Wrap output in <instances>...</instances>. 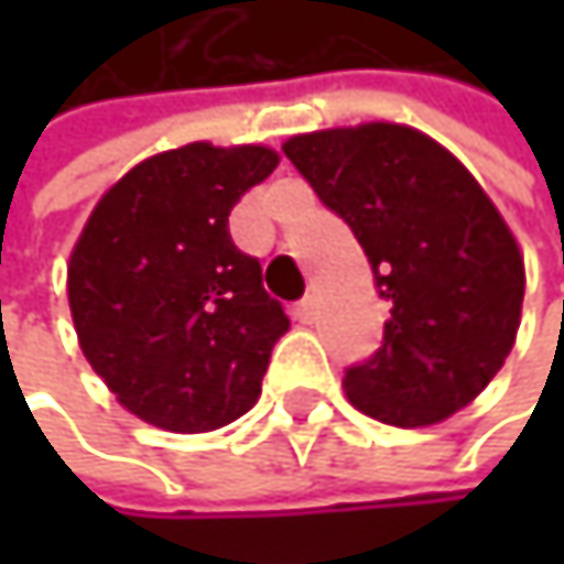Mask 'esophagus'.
Wrapping results in <instances>:
<instances>
[{
  "label": "esophagus",
  "mask_w": 564,
  "mask_h": 564,
  "mask_svg": "<svg viewBox=\"0 0 564 564\" xmlns=\"http://www.w3.org/2000/svg\"><path fill=\"white\" fill-rule=\"evenodd\" d=\"M296 319L300 323H313L316 319V296H306V300L296 303Z\"/></svg>",
  "instance_id": "1"
}]
</instances>
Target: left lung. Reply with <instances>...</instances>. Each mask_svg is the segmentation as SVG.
I'll return each instance as SVG.
<instances>
[{
	"instance_id": "8db88e82",
	"label": "left lung",
	"mask_w": 564,
	"mask_h": 564,
	"mask_svg": "<svg viewBox=\"0 0 564 564\" xmlns=\"http://www.w3.org/2000/svg\"><path fill=\"white\" fill-rule=\"evenodd\" d=\"M286 160L359 238L386 343L343 379L349 404L427 427L490 386L516 346L525 264L507 218L447 147L404 123L296 133Z\"/></svg>"
}]
</instances>
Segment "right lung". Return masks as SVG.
I'll use <instances>...</instances> for the list:
<instances>
[{
    "instance_id": "right-lung-1",
    "label": "right lung",
    "mask_w": 564,
    "mask_h": 564,
    "mask_svg": "<svg viewBox=\"0 0 564 564\" xmlns=\"http://www.w3.org/2000/svg\"><path fill=\"white\" fill-rule=\"evenodd\" d=\"M278 163L261 143H185L137 163L84 221L67 261L74 333L140 421L205 434L261 398L290 319L235 248L228 215Z\"/></svg>"
}]
</instances>
